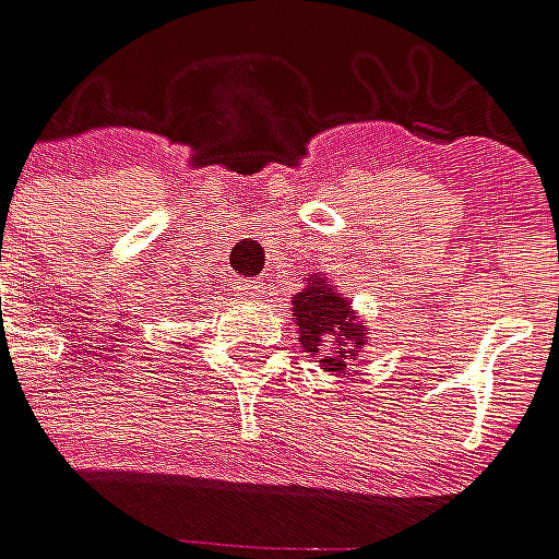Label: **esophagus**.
I'll list each match as a JSON object with an SVG mask.
<instances>
[{"label":"esophagus","instance_id":"obj_1","mask_svg":"<svg viewBox=\"0 0 559 559\" xmlns=\"http://www.w3.org/2000/svg\"><path fill=\"white\" fill-rule=\"evenodd\" d=\"M239 290H242L248 299H260V296L266 293V284H263L260 278H251V281H242V287H239Z\"/></svg>","mask_w":559,"mask_h":559}]
</instances>
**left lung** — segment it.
<instances>
[{"instance_id":"obj_1","label":"left lung","mask_w":559,"mask_h":559,"mask_svg":"<svg viewBox=\"0 0 559 559\" xmlns=\"http://www.w3.org/2000/svg\"><path fill=\"white\" fill-rule=\"evenodd\" d=\"M293 320L299 326L305 353H323L326 371H344V362L359 356L365 344V326L353 317L350 302L332 290L329 281L314 278L293 299Z\"/></svg>"}]
</instances>
